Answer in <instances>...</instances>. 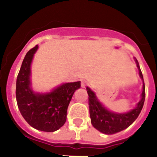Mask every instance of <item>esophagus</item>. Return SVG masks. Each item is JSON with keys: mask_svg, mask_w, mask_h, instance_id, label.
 Wrapping results in <instances>:
<instances>
[{"mask_svg": "<svg viewBox=\"0 0 157 157\" xmlns=\"http://www.w3.org/2000/svg\"><path fill=\"white\" fill-rule=\"evenodd\" d=\"M88 83L86 81V80H82L81 81V87L83 88H85L86 87V86H87Z\"/></svg>", "mask_w": 157, "mask_h": 157, "instance_id": "1", "label": "esophagus"}]
</instances>
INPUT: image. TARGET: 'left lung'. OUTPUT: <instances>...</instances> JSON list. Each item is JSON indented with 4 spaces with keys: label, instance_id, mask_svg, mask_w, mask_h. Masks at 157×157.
Masks as SVG:
<instances>
[{
    "label": "left lung",
    "instance_id": "obj_1",
    "mask_svg": "<svg viewBox=\"0 0 157 157\" xmlns=\"http://www.w3.org/2000/svg\"><path fill=\"white\" fill-rule=\"evenodd\" d=\"M134 61L137 64L140 77L143 80V91L140 100L137 102L135 108L130 112L126 113H115L108 110L99 102L94 92L92 91L88 86L86 87L91 123L93 127L103 134H113L126 129L137 119L141 112L145 100V85L138 61L135 58Z\"/></svg>",
    "mask_w": 157,
    "mask_h": 157
}]
</instances>
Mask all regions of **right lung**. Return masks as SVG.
Returning <instances> with one entry per match:
<instances>
[{
    "label": "right lung",
    "instance_id": "1",
    "mask_svg": "<svg viewBox=\"0 0 157 157\" xmlns=\"http://www.w3.org/2000/svg\"><path fill=\"white\" fill-rule=\"evenodd\" d=\"M38 45L26 53L17 78L16 98L24 119L39 131L53 132L62 127L74 92L80 87V81L66 83L50 93H35L31 86V63Z\"/></svg>",
    "mask_w": 157,
    "mask_h": 157
}]
</instances>
